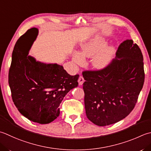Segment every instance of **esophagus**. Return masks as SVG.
Returning a JSON list of instances; mask_svg holds the SVG:
<instances>
[{"mask_svg":"<svg viewBox=\"0 0 151 151\" xmlns=\"http://www.w3.org/2000/svg\"><path fill=\"white\" fill-rule=\"evenodd\" d=\"M78 82L79 85H82V84H83L84 82V78H83V76H81V75L80 76L79 78H78Z\"/></svg>","mask_w":151,"mask_h":151,"instance_id":"obj_1","label":"esophagus"}]
</instances>
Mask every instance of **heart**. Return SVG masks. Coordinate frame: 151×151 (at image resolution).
<instances>
[{"label": "heart", "instance_id": "b5f03b06", "mask_svg": "<svg viewBox=\"0 0 151 151\" xmlns=\"http://www.w3.org/2000/svg\"><path fill=\"white\" fill-rule=\"evenodd\" d=\"M107 42L101 38H96L90 40L82 46V54L76 52L73 56V61L81 65L84 61V57H93L91 65L96 69L101 70L107 67L115 54L113 46H107Z\"/></svg>", "mask_w": 151, "mask_h": 151}]
</instances>
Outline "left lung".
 I'll return each mask as SVG.
<instances>
[{
    "instance_id": "1",
    "label": "left lung",
    "mask_w": 151,
    "mask_h": 151,
    "mask_svg": "<svg viewBox=\"0 0 151 151\" xmlns=\"http://www.w3.org/2000/svg\"><path fill=\"white\" fill-rule=\"evenodd\" d=\"M116 55L104 69L82 72L86 114L99 126L113 124L128 116L144 84L143 57L137 44L124 40Z\"/></svg>"
}]
</instances>
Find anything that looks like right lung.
Instances as JSON below:
<instances>
[{
  "mask_svg": "<svg viewBox=\"0 0 151 151\" xmlns=\"http://www.w3.org/2000/svg\"><path fill=\"white\" fill-rule=\"evenodd\" d=\"M32 28L15 44L8 73V84L14 105L23 116L32 122L46 124L57 119L60 106L69 91L78 86L79 75L71 76L58 64H45L21 50L31 34Z\"/></svg>",
  "mask_w": 151,
  "mask_h": 151,
  "instance_id": "1",
  "label": "right lung"
}]
</instances>
